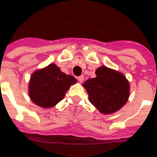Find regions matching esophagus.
<instances>
[{"mask_svg":"<svg viewBox=\"0 0 157 157\" xmlns=\"http://www.w3.org/2000/svg\"><path fill=\"white\" fill-rule=\"evenodd\" d=\"M77 79H78V81L80 82V83H82V82L84 81V76H78V78Z\"/></svg>","mask_w":157,"mask_h":157,"instance_id":"1","label":"esophagus"}]
</instances>
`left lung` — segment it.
<instances>
[{"label": "left lung", "mask_w": 157, "mask_h": 157, "mask_svg": "<svg viewBox=\"0 0 157 157\" xmlns=\"http://www.w3.org/2000/svg\"><path fill=\"white\" fill-rule=\"evenodd\" d=\"M95 78L88 79L83 86L89 94V100L103 114H111L120 110L128 101L129 84L122 73L99 67Z\"/></svg>", "instance_id": "8db88e82"}]
</instances>
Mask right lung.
I'll use <instances>...</instances> for the list:
<instances>
[{"mask_svg": "<svg viewBox=\"0 0 157 157\" xmlns=\"http://www.w3.org/2000/svg\"><path fill=\"white\" fill-rule=\"evenodd\" d=\"M77 82L71 75L62 72L54 63L33 72L29 81V97L43 108H50L63 100L70 86Z\"/></svg>", "mask_w": 157, "mask_h": 157, "instance_id": "right-lung-1", "label": "right lung"}]
</instances>
